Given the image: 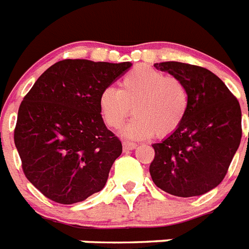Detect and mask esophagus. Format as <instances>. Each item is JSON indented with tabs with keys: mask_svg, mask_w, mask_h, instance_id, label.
<instances>
[{
	"mask_svg": "<svg viewBox=\"0 0 249 249\" xmlns=\"http://www.w3.org/2000/svg\"><path fill=\"white\" fill-rule=\"evenodd\" d=\"M123 150L124 152H130L132 149H135L137 146L136 142H132V141H123Z\"/></svg>",
	"mask_w": 249,
	"mask_h": 249,
	"instance_id": "obj_1",
	"label": "esophagus"
}]
</instances>
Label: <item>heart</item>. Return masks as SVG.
<instances>
[{
  "instance_id": "1",
  "label": "heart",
  "mask_w": 249,
  "mask_h": 249,
  "mask_svg": "<svg viewBox=\"0 0 249 249\" xmlns=\"http://www.w3.org/2000/svg\"><path fill=\"white\" fill-rule=\"evenodd\" d=\"M189 105V90L182 79L146 65L123 75L119 90L107 86L99 95L103 119L113 130L122 126L134 109L135 117L123 130L130 139L170 136L184 122Z\"/></svg>"
}]
</instances>
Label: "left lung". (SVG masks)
<instances>
[{
    "mask_svg": "<svg viewBox=\"0 0 249 249\" xmlns=\"http://www.w3.org/2000/svg\"><path fill=\"white\" fill-rule=\"evenodd\" d=\"M154 67L184 81L190 105L178 130L153 144L156 157L149 167L150 176L159 189L172 196L206 194L224 180L239 148V101L208 69L178 61Z\"/></svg>",
    "mask_w": 249,
    "mask_h": 249,
    "instance_id": "left-lung-1",
    "label": "left lung"
}]
</instances>
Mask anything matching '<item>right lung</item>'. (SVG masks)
Returning a JSON list of instances; mask_svg holds the SVG:
<instances>
[{
  "label": "right lung",
  "mask_w": 249,
  "mask_h": 249,
  "mask_svg": "<svg viewBox=\"0 0 249 249\" xmlns=\"http://www.w3.org/2000/svg\"><path fill=\"white\" fill-rule=\"evenodd\" d=\"M131 65L65 59L24 96L14 141L25 178L49 199L78 203L105 186L122 142L105 126L99 95Z\"/></svg>",
  "instance_id": "obj_1"
}]
</instances>
